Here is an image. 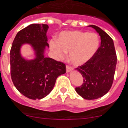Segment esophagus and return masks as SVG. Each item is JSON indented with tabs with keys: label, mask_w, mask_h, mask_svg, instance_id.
Masks as SVG:
<instances>
[{
	"label": "esophagus",
	"mask_w": 128,
	"mask_h": 128,
	"mask_svg": "<svg viewBox=\"0 0 128 128\" xmlns=\"http://www.w3.org/2000/svg\"><path fill=\"white\" fill-rule=\"evenodd\" d=\"M72 70V68L71 66H66V72H69L70 71H71Z\"/></svg>",
	"instance_id": "34e87169"
}]
</instances>
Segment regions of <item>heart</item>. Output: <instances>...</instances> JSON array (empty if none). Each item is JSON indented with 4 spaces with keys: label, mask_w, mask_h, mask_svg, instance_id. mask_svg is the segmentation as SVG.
Wrapping results in <instances>:
<instances>
[{
    "label": "heart",
    "mask_w": 128,
    "mask_h": 128,
    "mask_svg": "<svg viewBox=\"0 0 128 128\" xmlns=\"http://www.w3.org/2000/svg\"><path fill=\"white\" fill-rule=\"evenodd\" d=\"M97 34L80 30L65 31L58 37V41L51 40L50 46L56 57L62 58L69 52V60L73 65L82 66L88 62L100 46Z\"/></svg>",
    "instance_id": "obj_1"
}]
</instances>
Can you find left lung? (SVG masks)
<instances>
[{
  "instance_id": "left-lung-1",
  "label": "left lung",
  "mask_w": 128,
  "mask_h": 128,
  "mask_svg": "<svg viewBox=\"0 0 128 128\" xmlns=\"http://www.w3.org/2000/svg\"><path fill=\"white\" fill-rule=\"evenodd\" d=\"M94 28L101 37V44L97 52L88 62L76 70L84 78V83L75 88L76 92L86 100H96L105 95L114 81L117 56L114 43L110 36L96 25Z\"/></svg>"
}]
</instances>
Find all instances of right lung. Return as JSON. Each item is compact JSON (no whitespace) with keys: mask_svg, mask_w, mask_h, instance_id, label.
I'll return each mask as SVG.
<instances>
[{"mask_svg":"<svg viewBox=\"0 0 128 128\" xmlns=\"http://www.w3.org/2000/svg\"><path fill=\"white\" fill-rule=\"evenodd\" d=\"M46 24H31L17 33L10 51L11 79L20 92L31 100H41L52 90L58 76L66 72V65L44 57L47 42ZM24 44H30L35 58L27 60L21 55Z\"/></svg>","mask_w":128,"mask_h":128,"instance_id":"obj_1","label":"right lung"}]
</instances>
